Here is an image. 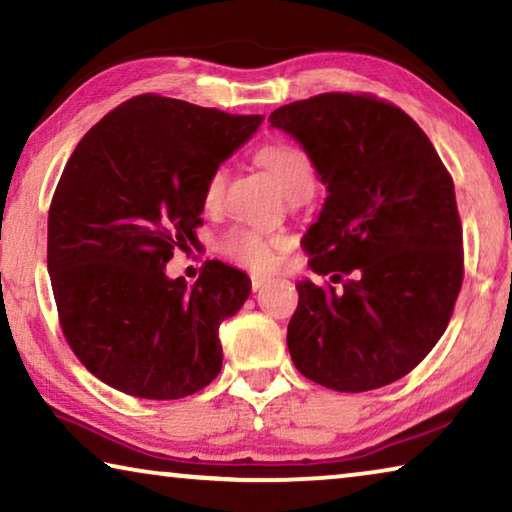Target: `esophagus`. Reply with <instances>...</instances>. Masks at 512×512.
I'll use <instances>...</instances> for the list:
<instances>
[{
  "mask_svg": "<svg viewBox=\"0 0 512 512\" xmlns=\"http://www.w3.org/2000/svg\"><path fill=\"white\" fill-rule=\"evenodd\" d=\"M268 282V275H262V273H250V287H253L255 291L259 287H264V284Z\"/></svg>",
  "mask_w": 512,
  "mask_h": 512,
  "instance_id": "1",
  "label": "esophagus"
}]
</instances>
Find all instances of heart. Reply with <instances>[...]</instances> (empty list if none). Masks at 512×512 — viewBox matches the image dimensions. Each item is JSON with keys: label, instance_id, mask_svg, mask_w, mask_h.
<instances>
[{"label": "heart", "instance_id": "b5f03b06", "mask_svg": "<svg viewBox=\"0 0 512 512\" xmlns=\"http://www.w3.org/2000/svg\"><path fill=\"white\" fill-rule=\"evenodd\" d=\"M259 164L273 173V178L282 185L287 194L296 189H311L316 183V164L311 155L302 146L284 140H275L264 144L257 151ZM225 187V169L216 167L210 171L203 185V203L205 207H214L219 203ZM284 244L282 237L268 235L264 230L250 228V225H232L221 235L219 248L221 253L232 262L244 264L255 271H264L273 264L275 250Z\"/></svg>", "mask_w": 512, "mask_h": 512}]
</instances>
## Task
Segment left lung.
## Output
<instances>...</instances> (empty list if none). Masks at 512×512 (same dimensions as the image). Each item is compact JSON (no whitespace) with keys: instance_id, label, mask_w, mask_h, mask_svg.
<instances>
[{"instance_id":"obj_1","label":"left lung","mask_w":512,"mask_h":512,"mask_svg":"<svg viewBox=\"0 0 512 512\" xmlns=\"http://www.w3.org/2000/svg\"><path fill=\"white\" fill-rule=\"evenodd\" d=\"M268 121L296 137L327 185L302 248L311 271L341 284L298 282L291 359L332 391L393 384L445 334L461 293L454 180L422 128L375 94H316Z\"/></svg>"}]
</instances>
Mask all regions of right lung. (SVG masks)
Here are the masks:
<instances>
[{"instance_id": "1", "label": "right lung", "mask_w": 512, "mask_h": 512, "mask_svg": "<svg viewBox=\"0 0 512 512\" xmlns=\"http://www.w3.org/2000/svg\"><path fill=\"white\" fill-rule=\"evenodd\" d=\"M262 119L137 94L67 160L49 205L47 268L65 341L103 384L180 400L221 372L219 327L246 302L250 280L207 259L187 287L164 266L203 225L210 171Z\"/></svg>"}]
</instances>
